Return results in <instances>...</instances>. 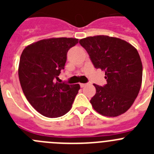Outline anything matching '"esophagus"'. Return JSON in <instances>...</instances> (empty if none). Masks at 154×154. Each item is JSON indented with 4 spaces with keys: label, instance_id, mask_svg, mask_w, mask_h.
Returning a JSON list of instances; mask_svg holds the SVG:
<instances>
[{
    "label": "esophagus",
    "instance_id": "obj_1",
    "mask_svg": "<svg viewBox=\"0 0 154 154\" xmlns=\"http://www.w3.org/2000/svg\"><path fill=\"white\" fill-rule=\"evenodd\" d=\"M85 85H87V84H85V83H80V86H81L82 88H83V87H85Z\"/></svg>",
    "mask_w": 154,
    "mask_h": 154
}]
</instances>
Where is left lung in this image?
<instances>
[{"label": "left lung", "instance_id": "1", "mask_svg": "<svg viewBox=\"0 0 154 154\" xmlns=\"http://www.w3.org/2000/svg\"><path fill=\"white\" fill-rule=\"evenodd\" d=\"M96 69L105 71L107 84H93L96 92L90 103L96 112L115 117L131 107L142 84L143 65L132 45L107 35L87 37L79 41Z\"/></svg>", "mask_w": 154, "mask_h": 154}]
</instances>
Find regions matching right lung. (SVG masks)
<instances>
[{
	"label": "right lung",
	"instance_id": "obj_1",
	"mask_svg": "<svg viewBox=\"0 0 154 154\" xmlns=\"http://www.w3.org/2000/svg\"><path fill=\"white\" fill-rule=\"evenodd\" d=\"M73 38H52L27 46L21 53L18 77L21 89L30 104L49 118L67 113L80 89L79 84L55 82L64 69L67 52L78 44Z\"/></svg>",
	"mask_w": 154,
	"mask_h": 154
}]
</instances>
